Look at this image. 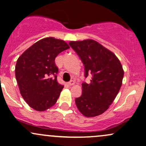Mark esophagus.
I'll list each match as a JSON object with an SVG mask.
<instances>
[{"mask_svg":"<svg viewBox=\"0 0 146 146\" xmlns=\"http://www.w3.org/2000/svg\"><path fill=\"white\" fill-rule=\"evenodd\" d=\"M74 80H71V81H70L69 83H67V85H68V86H72V85H74Z\"/></svg>","mask_w":146,"mask_h":146,"instance_id":"esophagus-1","label":"esophagus"}]
</instances>
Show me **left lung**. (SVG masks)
I'll return each instance as SVG.
<instances>
[{
    "instance_id": "obj_1",
    "label": "left lung",
    "mask_w": 146,
    "mask_h": 146,
    "mask_svg": "<svg viewBox=\"0 0 146 146\" xmlns=\"http://www.w3.org/2000/svg\"><path fill=\"white\" fill-rule=\"evenodd\" d=\"M70 46L85 66V76L91 74L90 83H82L83 94L75 99L78 109L85 117L102 114L109 108L122 85L124 70L115 54L96 41H71Z\"/></svg>"
}]
</instances>
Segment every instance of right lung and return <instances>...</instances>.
I'll list each match as a JSON object with an SVG mask.
<instances>
[{
	"mask_svg": "<svg viewBox=\"0 0 146 146\" xmlns=\"http://www.w3.org/2000/svg\"><path fill=\"white\" fill-rule=\"evenodd\" d=\"M70 48L66 42L49 37L42 39L19 56L15 74L21 96L29 106L38 111L52 107L63 85L56 80V56Z\"/></svg>",
	"mask_w": 146,
	"mask_h": 146,
	"instance_id": "obj_1",
	"label": "right lung"
}]
</instances>
